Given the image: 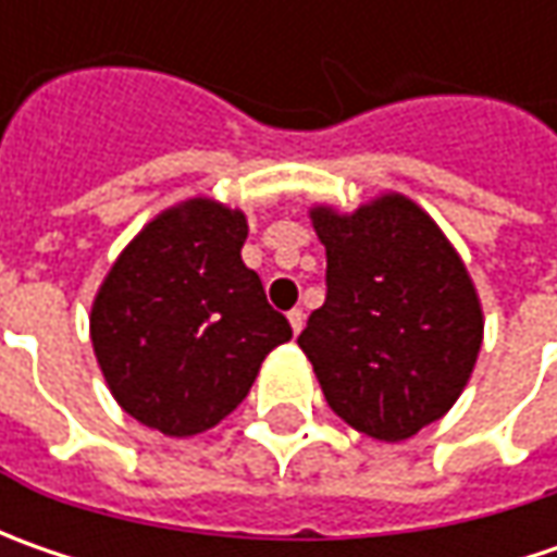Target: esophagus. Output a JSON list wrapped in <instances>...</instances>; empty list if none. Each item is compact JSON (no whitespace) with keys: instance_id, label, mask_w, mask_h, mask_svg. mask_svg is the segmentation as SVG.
<instances>
[{"instance_id":"34e87169","label":"esophagus","mask_w":557,"mask_h":557,"mask_svg":"<svg viewBox=\"0 0 557 557\" xmlns=\"http://www.w3.org/2000/svg\"><path fill=\"white\" fill-rule=\"evenodd\" d=\"M304 310H290L288 312V322H290V329H294V334H300V329H304Z\"/></svg>"}]
</instances>
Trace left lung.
<instances>
[{"label":"left lung","instance_id":"8db88e82","mask_svg":"<svg viewBox=\"0 0 557 557\" xmlns=\"http://www.w3.org/2000/svg\"><path fill=\"white\" fill-rule=\"evenodd\" d=\"M329 294L297 344L337 416L384 443L416 437L459 399L483 344L478 288L459 250L412 198L354 213L310 207Z\"/></svg>","mask_w":557,"mask_h":557}]
</instances>
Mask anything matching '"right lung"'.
<instances>
[{
  "instance_id": "1",
  "label": "right lung",
  "mask_w": 557,
  "mask_h": 557,
  "mask_svg": "<svg viewBox=\"0 0 557 557\" xmlns=\"http://www.w3.org/2000/svg\"><path fill=\"white\" fill-rule=\"evenodd\" d=\"M245 210L166 207L120 250L89 312L98 369L120 409L166 437L220 424L290 325L245 267Z\"/></svg>"
}]
</instances>
